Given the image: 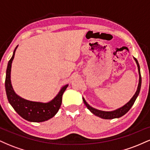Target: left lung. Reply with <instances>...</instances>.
<instances>
[{
	"label": "left lung",
	"instance_id": "obj_1",
	"mask_svg": "<svg viewBox=\"0 0 150 150\" xmlns=\"http://www.w3.org/2000/svg\"><path fill=\"white\" fill-rule=\"evenodd\" d=\"M136 64H137V69H138V73H139V82H138V86H137V90L135 93V94L133 95L130 100L128 101V103H126L125 105H123L121 107L117 108L116 110H113L111 111H101V110L97 109V108H94L92 107L90 105L87 104V101H85V98L82 97V100L84 101V104H85V106H87V108H88L89 111L92 112L93 114L95 115L98 117H100L101 118H104V119H113V118H118L120 117L123 116V115H125L129 110L130 109V108L132 107V105L137 99V96L139 95V93H140V88H141V83H142V79H141V75H140V65H139L138 61L135 58H134Z\"/></svg>",
	"mask_w": 150,
	"mask_h": 150
}]
</instances>
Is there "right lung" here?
Returning a JSON list of instances; mask_svg holds the SVG:
<instances>
[{
    "mask_svg": "<svg viewBox=\"0 0 150 150\" xmlns=\"http://www.w3.org/2000/svg\"><path fill=\"white\" fill-rule=\"evenodd\" d=\"M18 46H16L13 51V56L8 63L6 70V77L5 87L7 97L9 103L14 108L15 111L24 119L30 122H44L53 118L61 107L62 96L68 85H65L61 87L59 92L52 100L48 102L33 101L24 99L15 93L11 84V67L14 59L15 51Z\"/></svg>",
    "mask_w": 150,
    "mask_h": 150,
    "instance_id": "1",
    "label": "right lung"
}]
</instances>
